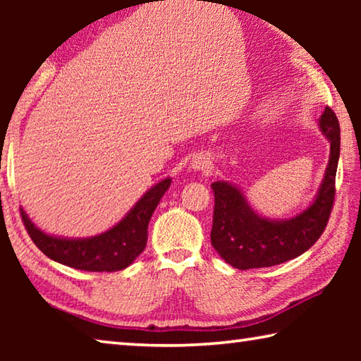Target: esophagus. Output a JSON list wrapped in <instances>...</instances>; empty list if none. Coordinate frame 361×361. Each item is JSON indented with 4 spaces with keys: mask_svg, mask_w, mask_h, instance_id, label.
Returning a JSON list of instances; mask_svg holds the SVG:
<instances>
[{
    "mask_svg": "<svg viewBox=\"0 0 361 361\" xmlns=\"http://www.w3.org/2000/svg\"><path fill=\"white\" fill-rule=\"evenodd\" d=\"M191 167L195 170V172H202V173H209L213 164L210 161L209 156H204V154H199L195 156L192 161H191Z\"/></svg>",
    "mask_w": 361,
    "mask_h": 361,
    "instance_id": "obj_1",
    "label": "esophagus"
}]
</instances>
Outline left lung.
<instances>
[{"label": "left lung", "instance_id": "obj_1", "mask_svg": "<svg viewBox=\"0 0 361 361\" xmlns=\"http://www.w3.org/2000/svg\"><path fill=\"white\" fill-rule=\"evenodd\" d=\"M319 127L329 142V161L312 204L296 216L264 218L250 207L239 186L229 181L212 183L215 192L212 245L232 267L247 271L290 261L307 252L325 231L334 202L341 152L339 121L331 108H325Z\"/></svg>", "mask_w": 361, "mask_h": 361}]
</instances>
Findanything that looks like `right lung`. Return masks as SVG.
Listing matches in <instances>:
<instances>
[{
    "instance_id": "right-lung-1",
    "label": "right lung",
    "mask_w": 361,
    "mask_h": 361,
    "mask_svg": "<svg viewBox=\"0 0 361 361\" xmlns=\"http://www.w3.org/2000/svg\"><path fill=\"white\" fill-rule=\"evenodd\" d=\"M172 178L161 180L149 188L127 215L111 229L94 237L70 239L41 231L25 210L20 209L23 224L35 245L49 258L73 269L92 272H114L129 267L146 247L148 224Z\"/></svg>"
}]
</instances>
